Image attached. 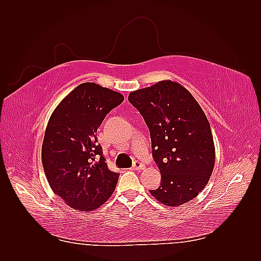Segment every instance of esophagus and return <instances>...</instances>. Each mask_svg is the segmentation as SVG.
I'll return each mask as SVG.
<instances>
[{
    "mask_svg": "<svg viewBox=\"0 0 261 261\" xmlns=\"http://www.w3.org/2000/svg\"><path fill=\"white\" fill-rule=\"evenodd\" d=\"M145 169V164H143L139 161H135L133 165V170H144Z\"/></svg>",
    "mask_w": 261,
    "mask_h": 261,
    "instance_id": "34e87169",
    "label": "esophagus"
}]
</instances>
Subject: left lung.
I'll return each mask as SVG.
<instances>
[{
    "label": "left lung",
    "mask_w": 261,
    "mask_h": 261,
    "mask_svg": "<svg viewBox=\"0 0 261 261\" xmlns=\"http://www.w3.org/2000/svg\"><path fill=\"white\" fill-rule=\"evenodd\" d=\"M128 101L148 126L161 173L160 186L150 193L169 207L192 200L208 184L216 156L210 124L198 102L172 81L132 91Z\"/></svg>",
    "instance_id": "obj_1"
}]
</instances>
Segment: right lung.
Segmentation results:
<instances>
[{
  "label": "right lung",
  "instance_id": "obj_1",
  "mask_svg": "<svg viewBox=\"0 0 261 261\" xmlns=\"http://www.w3.org/2000/svg\"><path fill=\"white\" fill-rule=\"evenodd\" d=\"M123 101L122 93L84 83L50 117L41 151L43 170L52 191L73 209L96 210L114 192L120 174L109 170L97 130Z\"/></svg>",
  "mask_w": 261,
  "mask_h": 261
}]
</instances>
